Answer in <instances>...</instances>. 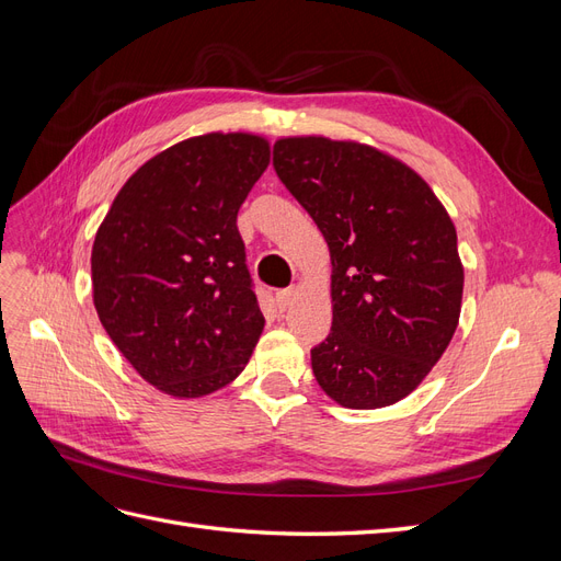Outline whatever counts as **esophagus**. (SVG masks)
<instances>
[{"label":"esophagus","instance_id":"1","mask_svg":"<svg viewBox=\"0 0 561 561\" xmlns=\"http://www.w3.org/2000/svg\"><path fill=\"white\" fill-rule=\"evenodd\" d=\"M295 295H297L295 287H287V290H280V293L276 295V307H278V311H287V307H290V304H293Z\"/></svg>","mask_w":561,"mask_h":561}]
</instances>
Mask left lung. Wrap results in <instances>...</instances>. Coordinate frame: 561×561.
<instances>
[{"label":"left lung","instance_id":"1","mask_svg":"<svg viewBox=\"0 0 561 561\" xmlns=\"http://www.w3.org/2000/svg\"><path fill=\"white\" fill-rule=\"evenodd\" d=\"M274 168L330 248L332 330L316 381L348 410H377L426 379L458 325L463 266L443 203L410 165L360 145L283 138Z\"/></svg>","mask_w":561,"mask_h":561}]
</instances>
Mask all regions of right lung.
<instances>
[{
    "mask_svg": "<svg viewBox=\"0 0 561 561\" xmlns=\"http://www.w3.org/2000/svg\"><path fill=\"white\" fill-rule=\"evenodd\" d=\"M268 142L208 133L168 147L116 194L91 252L100 322L173 398L231 383L264 330L236 215L268 165Z\"/></svg>",
    "mask_w": 561,
    "mask_h": 561,
    "instance_id": "obj_1",
    "label": "right lung"
}]
</instances>
